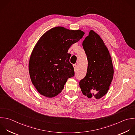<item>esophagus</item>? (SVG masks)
Returning <instances> with one entry per match:
<instances>
[{
	"instance_id": "obj_1",
	"label": "esophagus",
	"mask_w": 135,
	"mask_h": 135,
	"mask_svg": "<svg viewBox=\"0 0 135 135\" xmlns=\"http://www.w3.org/2000/svg\"><path fill=\"white\" fill-rule=\"evenodd\" d=\"M73 67H74V71H76L77 70V65L76 64H74L73 65Z\"/></svg>"
}]
</instances>
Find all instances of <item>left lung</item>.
<instances>
[{"instance_id":"obj_1","label":"left lung","mask_w":135,"mask_h":135,"mask_svg":"<svg viewBox=\"0 0 135 135\" xmlns=\"http://www.w3.org/2000/svg\"><path fill=\"white\" fill-rule=\"evenodd\" d=\"M88 61L86 74L79 82L82 93L99 99L107 94L113 76L109 52L103 40L91 30L82 43Z\"/></svg>"}]
</instances>
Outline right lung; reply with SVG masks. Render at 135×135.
<instances>
[{"instance_id":"obj_1","label":"right lung","mask_w":135,"mask_h":135,"mask_svg":"<svg viewBox=\"0 0 135 135\" xmlns=\"http://www.w3.org/2000/svg\"><path fill=\"white\" fill-rule=\"evenodd\" d=\"M84 33L63 27L52 28L45 33L35 45L28 69L33 84L42 95L53 98L64 87L68 79L74 75L70 63V46L83 37Z\"/></svg>"}]
</instances>
